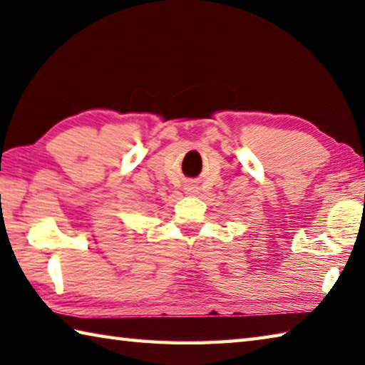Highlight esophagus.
<instances>
[{"label": "esophagus", "instance_id": "1", "mask_svg": "<svg viewBox=\"0 0 365 365\" xmlns=\"http://www.w3.org/2000/svg\"><path fill=\"white\" fill-rule=\"evenodd\" d=\"M188 191H191V192H195V188H188Z\"/></svg>", "mask_w": 365, "mask_h": 365}]
</instances>
